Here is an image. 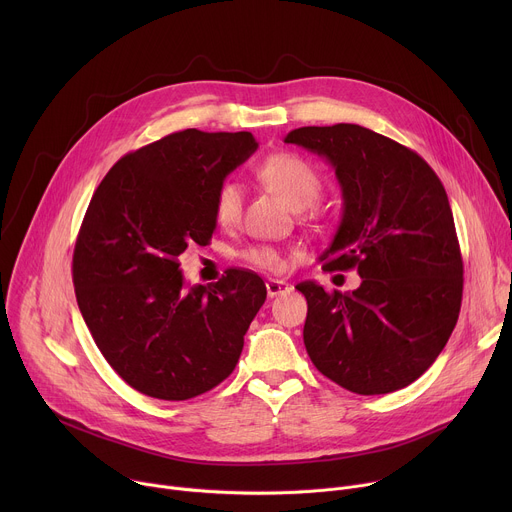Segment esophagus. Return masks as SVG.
<instances>
[{"mask_svg":"<svg viewBox=\"0 0 512 512\" xmlns=\"http://www.w3.org/2000/svg\"><path fill=\"white\" fill-rule=\"evenodd\" d=\"M265 287H267V296H269V298L283 296V294H287V291L291 289V285L285 283V281H281V279H267Z\"/></svg>","mask_w":512,"mask_h":512,"instance_id":"34e87169","label":"esophagus"}]
</instances>
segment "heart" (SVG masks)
Wrapping results in <instances>:
<instances>
[{
    "instance_id": "b5f03b06",
    "label": "heart",
    "mask_w": 512,
    "mask_h": 512,
    "mask_svg": "<svg viewBox=\"0 0 512 512\" xmlns=\"http://www.w3.org/2000/svg\"><path fill=\"white\" fill-rule=\"evenodd\" d=\"M257 178L277 194L289 208L302 210L314 204L322 192V178L316 168L296 154H273L257 168ZM243 212V188L239 182H225L214 194V221L221 227H235ZM243 259L265 271H279L283 255L273 247H251Z\"/></svg>"
}]
</instances>
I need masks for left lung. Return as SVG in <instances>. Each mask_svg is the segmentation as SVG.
<instances>
[{"label":"left lung","mask_w":512,"mask_h":512,"mask_svg":"<svg viewBox=\"0 0 512 512\" xmlns=\"http://www.w3.org/2000/svg\"><path fill=\"white\" fill-rule=\"evenodd\" d=\"M285 143L322 156L342 218L320 255L356 269L354 291L296 285L308 300L304 344L316 369L358 395L411 385L444 350L460 314L464 265L444 184L405 145L354 123L300 127Z\"/></svg>","instance_id":"1"}]
</instances>
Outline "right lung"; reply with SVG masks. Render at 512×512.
I'll return each mask as SVG.
<instances>
[{"mask_svg":"<svg viewBox=\"0 0 512 512\" xmlns=\"http://www.w3.org/2000/svg\"><path fill=\"white\" fill-rule=\"evenodd\" d=\"M257 145L249 131L170 133L123 156L91 198L72 257L79 310L113 371L143 395L186 401L237 367L263 279L229 269L184 289L178 257L210 241L214 194Z\"/></svg>","mask_w":512,"mask_h":512,"instance_id":"obj_1","label":"right lung"}]
</instances>
